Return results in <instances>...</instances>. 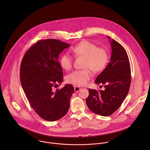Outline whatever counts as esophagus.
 I'll list each match as a JSON object with an SVG mask.
<instances>
[{
  "label": "esophagus",
  "mask_w": 150,
  "mask_h": 150,
  "mask_svg": "<svg viewBox=\"0 0 150 150\" xmlns=\"http://www.w3.org/2000/svg\"><path fill=\"white\" fill-rule=\"evenodd\" d=\"M81 89V88L79 86H74V90L76 92H78L79 90Z\"/></svg>",
  "instance_id": "esophagus-1"
}]
</instances>
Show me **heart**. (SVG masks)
Segmentation results:
<instances>
[{
	"label": "heart",
	"instance_id": "obj_1",
	"mask_svg": "<svg viewBox=\"0 0 150 150\" xmlns=\"http://www.w3.org/2000/svg\"><path fill=\"white\" fill-rule=\"evenodd\" d=\"M72 52L76 57L84 58L83 70L74 71L67 76V81L75 85H85L91 77L90 69L98 73L103 71L107 65L109 55L107 50L98 47L95 43L88 40L78 43L72 49ZM61 67L65 70H69L73 64L72 57L68 53L62 54L60 58Z\"/></svg>",
	"mask_w": 150,
	"mask_h": 150
}]
</instances>
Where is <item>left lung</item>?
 <instances>
[{
  "mask_svg": "<svg viewBox=\"0 0 150 150\" xmlns=\"http://www.w3.org/2000/svg\"><path fill=\"white\" fill-rule=\"evenodd\" d=\"M111 46L110 61L95 81L104 85L105 90L89 89L86 103L89 109L99 115L107 117L115 112L128 95L131 84L129 58L123 46L108 36Z\"/></svg>",
  "mask_w": 150,
  "mask_h": 150,
  "instance_id": "1",
  "label": "left lung"
}]
</instances>
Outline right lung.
Listing matches in <instances>:
<instances>
[{
    "mask_svg": "<svg viewBox=\"0 0 150 150\" xmlns=\"http://www.w3.org/2000/svg\"><path fill=\"white\" fill-rule=\"evenodd\" d=\"M70 45L58 39L40 40L24 55L20 67L21 82L28 100L42 118L55 121L65 116L74 92L72 85L55 89L63 82L59 54Z\"/></svg>",
    "mask_w": 150,
    "mask_h": 150,
    "instance_id": "add662e5",
    "label": "right lung"
}]
</instances>
